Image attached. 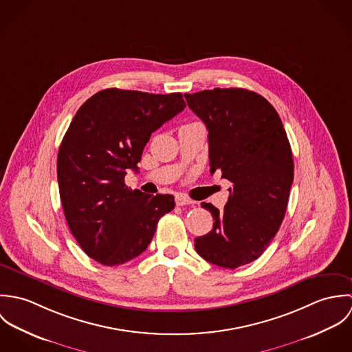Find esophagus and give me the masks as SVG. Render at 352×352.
I'll use <instances>...</instances> for the list:
<instances>
[{"label": "esophagus", "mask_w": 352, "mask_h": 352, "mask_svg": "<svg viewBox=\"0 0 352 352\" xmlns=\"http://www.w3.org/2000/svg\"><path fill=\"white\" fill-rule=\"evenodd\" d=\"M194 203L195 201L190 199V198H187V197H184V195H177L176 197V204L177 206H186V204H194Z\"/></svg>", "instance_id": "esophagus-1"}]
</instances>
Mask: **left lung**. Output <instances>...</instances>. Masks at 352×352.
<instances>
[{
  "label": "left lung",
  "instance_id": "8db88e82",
  "mask_svg": "<svg viewBox=\"0 0 352 352\" xmlns=\"http://www.w3.org/2000/svg\"><path fill=\"white\" fill-rule=\"evenodd\" d=\"M184 98L208 130L211 175L219 170L233 184L222 211L201 203L214 223L195 250L233 270L260 257L282 225L294 179L292 148L278 112L256 92L215 88Z\"/></svg>",
  "mask_w": 352,
  "mask_h": 352
}]
</instances>
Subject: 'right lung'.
Returning <instances> with one entry per match:
<instances>
[{"label":"right lung","mask_w":352,"mask_h":352,"mask_svg":"<svg viewBox=\"0 0 352 352\" xmlns=\"http://www.w3.org/2000/svg\"><path fill=\"white\" fill-rule=\"evenodd\" d=\"M186 108L182 94L153 95L118 88L85 101L58 151L60 203L82 251L118 265L148 248L158 219L175 208L173 195H145L124 184L137 170L151 133Z\"/></svg>","instance_id":"add662e5"}]
</instances>
